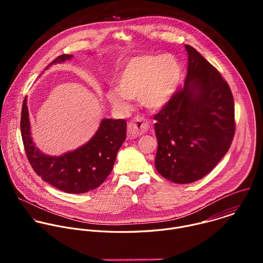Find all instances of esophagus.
<instances>
[{
	"mask_svg": "<svg viewBox=\"0 0 263 263\" xmlns=\"http://www.w3.org/2000/svg\"><path fill=\"white\" fill-rule=\"evenodd\" d=\"M147 129H148L147 122L141 117H136L128 125V136L132 138L141 136L147 131Z\"/></svg>",
	"mask_w": 263,
	"mask_h": 263,
	"instance_id": "1",
	"label": "esophagus"
}]
</instances>
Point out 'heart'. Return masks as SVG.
<instances>
[{
  "mask_svg": "<svg viewBox=\"0 0 263 263\" xmlns=\"http://www.w3.org/2000/svg\"><path fill=\"white\" fill-rule=\"evenodd\" d=\"M182 72V64L175 55L136 56L124 64L119 85L110 86L105 96L120 109H128L132 99H139L149 109H159L176 93Z\"/></svg>",
  "mask_w": 263,
  "mask_h": 263,
  "instance_id": "b5f03b06",
  "label": "heart"
}]
</instances>
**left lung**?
I'll return each mask as SVG.
<instances>
[{"label": "left lung", "instance_id": "8db88e82", "mask_svg": "<svg viewBox=\"0 0 263 263\" xmlns=\"http://www.w3.org/2000/svg\"><path fill=\"white\" fill-rule=\"evenodd\" d=\"M184 87L154 117L155 166L168 181L189 184L210 173L232 143L234 101L228 83L196 49L186 45Z\"/></svg>", "mask_w": 263, "mask_h": 263}]
</instances>
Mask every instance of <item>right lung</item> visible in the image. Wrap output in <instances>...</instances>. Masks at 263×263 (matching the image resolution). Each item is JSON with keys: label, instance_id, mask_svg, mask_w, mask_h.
<instances>
[{"label": "right lung", "instance_id": "right-lung-1", "mask_svg": "<svg viewBox=\"0 0 263 263\" xmlns=\"http://www.w3.org/2000/svg\"><path fill=\"white\" fill-rule=\"evenodd\" d=\"M72 55H61L53 64L70 60ZM125 120L103 119L95 135L72 151L54 156L42 152L33 141L27 97L24 99L21 133L28 160L45 182L67 194H84L99 187L114 168L117 154L126 139Z\"/></svg>", "mask_w": 263, "mask_h": 263}]
</instances>
